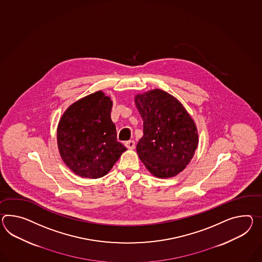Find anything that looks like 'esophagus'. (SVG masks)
Here are the masks:
<instances>
[{"label":"esophagus","instance_id":"34e87169","mask_svg":"<svg viewBox=\"0 0 262 262\" xmlns=\"http://www.w3.org/2000/svg\"><path fill=\"white\" fill-rule=\"evenodd\" d=\"M125 146L128 149H134V147H135V142L134 140L127 141L125 143Z\"/></svg>","mask_w":262,"mask_h":262}]
</instances>
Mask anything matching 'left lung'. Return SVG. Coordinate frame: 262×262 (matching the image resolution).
I'll use <instances>...</instances> for the list:
<instances>
[{
    "instance_id": "obj_1",
    "label": "left lung",
    "mask_w": 262,
    "mask_h": 262,
    "mask_svg": "<svg viewBox=\"0 0 262 262\" xmlns=\"http://www.w3.org/2000/svg\"><path fill=\"white\" fill-rule=\"evenodd\" d=\"M143 119V137L136 150L147 170L157 178L183 171L198 147V130L177 98L154 89L134 97Z\"/></svg>"
}]
</instances>
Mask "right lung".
I'll use <instances>...</instances> for the list:
<instances>
[{
    "mask_svg": "<svg viewBox=\"0 0 262 262\" xmlns=\"http://www.w3.org/2000/svg\"><path fill=\"white\" fill-rule=\"evenodd\" d=\"M112 107L111 98L98 91L72 104L59 120V154L65 165L80 177L105 176L127 149L117 142Z\"/></svg>",
    "mask_w": 262,
    "mask_h": 262,
    "instance_id": "1",
    "label": "right lung"
}]
</instances>
